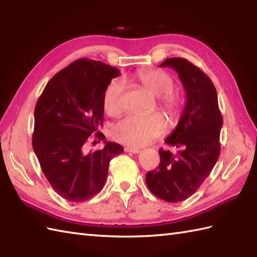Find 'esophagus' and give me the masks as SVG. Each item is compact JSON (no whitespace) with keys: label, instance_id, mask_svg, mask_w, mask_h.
I'll return each mask as SVG.
<instances>
[{"label":"esophagus","instance_id":"34e87169","mask_svg":"<svg viewBox=\"0 0 257 257\" xmlns=\"http://www.w3.org/2000/svg\"><path fill=\"white\" fill-rule=\"evenodd\" d=\"M125 152H132V154H139L140 149L136 148V147H124Z\"/></svg>","mask_w":257,"mask_h":257}]
</instances>
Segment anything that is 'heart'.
Segmentation results:
<instances>
[{"label":"heart","mask_w":257,"mask_h":257,"mask_svg":"<svg viewBox=\"0 0 257 257\" xmlns=\"http://www.w3.org/2000/svg\"><path fill=\"white\" fill-rule=\"evenodd\" d=\"M139 83L150 94L159 97L158 106L168 117L172 125H176L184 110V99L173 91L172 76L162 69H141L136 75ZM122 81H110L103 91L102 106L109 116H118L122 111ZM166 120L160 113L149 116H127L112 127L111 134L118 143L130 146H144L151 143L166 132Z\"/></svg>","instance_id":"1"}]
</instances>
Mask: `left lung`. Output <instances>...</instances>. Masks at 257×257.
<instances>
[{
	"label": "left lung",
	"instance_id": "1",
	"mask_svg": "<svg viewBox=\"0 0 257 257\" xmlns=\"http://www.w3.org/2000/svg\"><path fill=\"white\" fill-rule=\"evenodd\" d=\"M182 81L187 102L174 132L165 140L176 152L159 149V168L147 172L146 182L157 198L181 202L190 198L210 176L221 152L223 118L212 80L185 58H167Z\"/></svg>",
	"mask_w": 257,
	"mask_h": 257
}]
</instances>
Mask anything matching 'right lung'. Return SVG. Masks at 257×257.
<instances>
[{
    "label": "right lung",
    "instance_id": "right-lung-1",
    "mask_svg": "<svg viewBox=\"0 0 257 257\" xmlns=\"http://www.w3.org/2000/svg\"><path fill=\"white\" fill-rule=\"evenodd\" d=\"M120 72L109 65L80 58L48 81L34 110L32 145L42 171L62 198L83 202L105 185L109 162L122 146L105 141L100 150L87 154L85 145L103 121L102 96Z\"/></svg>",
    "mask_w": 257,
    "mask_h": 257
}]
</instances>
